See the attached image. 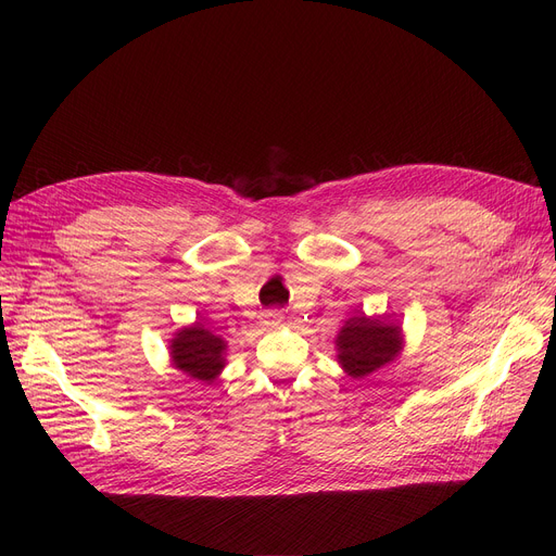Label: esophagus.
I'll return each instance as SVG.
<instances>
[{"label":"esophagus","mask_w":556,"mask_h":556,"mask_svg":"<svg viewBox=\"0 0 556 556\" xmlns=\"http://www.w3.org/2000/svg\"><path fill=\"white\" fill-rule=\"evenodd\" d=\"M283 325V315L279 311H266L261 315V327L266 329H277Z\"/></svg>","instance_id":"obj_1"}]
</instances>
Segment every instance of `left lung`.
<instances>
[{
	"label": "left lung",
	"instance_id": "8db88e82",
	"mask_svg": "<svg viewBox=\"0 0 556 556\" xmlns=\"http://www.w3.org/2000/svg\"><path fill=\"white\" fill-rule=\"evenodd\" d=\"M338 363L352 378H365L392 363L403 349L401 329L386 319L349 317L336 338Z\"/></svg>",
	"mask_w": 556,
	"mask_h": 556
}]
</instances>
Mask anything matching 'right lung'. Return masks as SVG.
<instances>
[{"instance_id":"obj_1","label":"right lung","mask_w":556,"mask_h":556,"mask_svg":"<svg viewBox=\"0 0 556 556\" xmlns=\"http://www.w3.org/2000/svg\"><path fill=\"white\" fill-rule=\"evenodd\" d=\"M168 349L175 369L202 383H212L225 367L227 342L214 331L204 329L200 323L175 333Z\"/></svg>"}]
</instances>
